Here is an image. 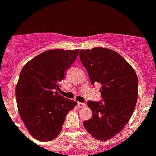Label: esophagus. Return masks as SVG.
Masks as SVG:
<instances>
[{
    "instance_id": "esophagus-1",
    "label": "esophagus",
    "mask_w": 156,
    "mask_h": 156,
    "mask_svg": "<svg viewBox=\"0 0 156 156\" xmlns=\"http://www.w3.org/2000/svg\"><path fill=\"white\" fill-rule=\"evenodd\" d=\"M86 103H80V102H78V108H83V107H85L86 106Z\"/></svg>"
}]
</instances>
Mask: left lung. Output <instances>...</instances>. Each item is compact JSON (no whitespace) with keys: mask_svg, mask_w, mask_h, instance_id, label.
Listing matches in <instances>:
<instances>
[{"mask_svg":"<svg viewBox=\"0 0 156 156\" xmlns=\"http://www.w3.org/2000/svg\"><path fill=\"white\" fill-rule=\"evenodd\" d=\"M79 56L92 85L101 84L103 98L87 102L92 117L83 126L98 140H108L123 129L133 114L139 95L136 73L121 55L108 48L80 50Z\"/></svg>","mask_w":156,"mask_h":156,"instance_id":"1","label":"left lung"}]
</instances>
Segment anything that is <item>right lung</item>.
<instances>
[{
	"label": "right lung",
	"instance_id": "1",
	"mask_svg": "<svg viewBox=\"0 0 156 156\" xmlns=\"http://www.w3.org/2000/svg\"><path fill=\"white\" fill-rule=\"evenodd\" d=\"M78 52L50 50L30 60L21 70L15 89L17 108L27 129L37 140L55 139L67 113L77 105L56 90Z\"/></svg>",
	"mask_w": 156,
	"mask_h": 156
}]
</instances>
